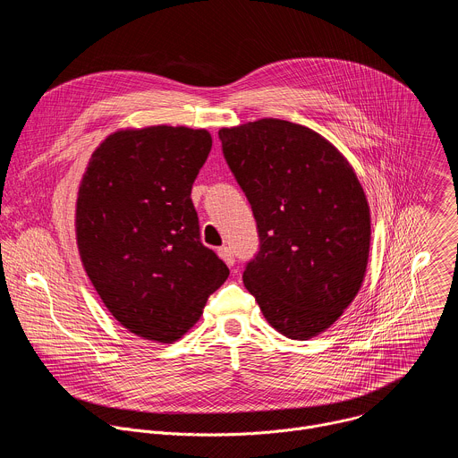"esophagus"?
<instances>
[{
    "label": "esophagus",
    "instance_id": "34e87169",
    "mask_svg": "<svg viewBox=\"0 0 458 458\" xmlns=\"http://www.w3.org/2000/svg\"><path fill=\"white\" fill-rule=\"evenodd\" d=\"M217 255L225 260V263H226L228 267H233V263H235V257H233V251H232V248H230V246H221V248L217 250Z\"/></svg>",
    "mask_w": 458,
    "mask_h": 458
}]
</instances>
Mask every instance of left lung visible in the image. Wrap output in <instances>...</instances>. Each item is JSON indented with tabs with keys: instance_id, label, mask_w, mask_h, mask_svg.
Returning <instances> with one entry per match:
<instances>
[{
	"instance_id": "1",
	"label": "left lung",
	"mask_w": 458,
	"mask_h": 458,
	"mask_svg": "<svg viewBox=\"0 0 458 458\" xmlns=\"http://www.w3.org/2000/svg\"><path fill=\"white\" fill-rule=\"evenodd\" d=\"M219 140L259 232L244 286L277 332L308 341L330 328L364 281V190L344 156L308 126L267 117L221 128Z\"/></svg>"
}]
</instances>
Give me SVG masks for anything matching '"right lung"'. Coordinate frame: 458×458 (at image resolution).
Listing matches in <instances>:
<instances>
[{
  "label": "right lung",
  "mask_w": 458,
  "mask_h": 458,
  "mask_svg": "<svg viewBox=\"0 0 458 458\" xmlns=\"http://www.w3.org/2000/svg\"><path fill=\"white\" fill-rule=\"evenodd\" d=\"M210 148L207 130H121L83 174L76 207L83 267L108 311L143 339H181L230 274L201 242L190 198Z\"/></svg>",
  "instance_id": "1"
}]
</instances>
